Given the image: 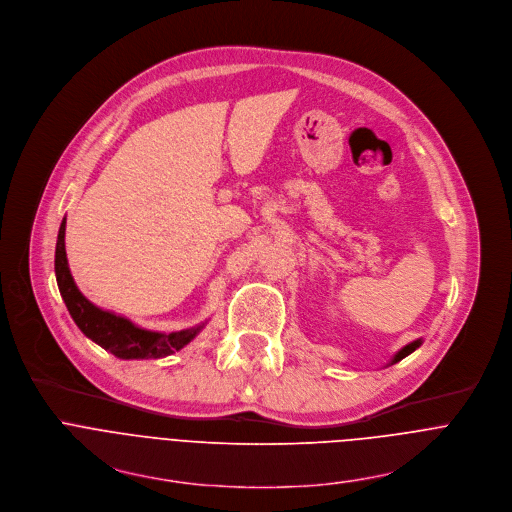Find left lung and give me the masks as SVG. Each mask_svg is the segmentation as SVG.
<instances>
[{
	"mask_svg": "<svg viewBox=\"0 0 512 512\" xmlns=\"http://www.w3.org/2000/svg\"><path fill=\"white\" fill-rule=\"evenodd\" d=\"M423 344V339H415V342H411V344H407L405 348H401L399 352H396L392 358H390V362H388V366H392V364H396V362H401L403 358H407L409 354H413L419 346Z\"/></svg>",
	"mask_w": 512,
	"mask_h": 512,
	"instance_id": "left-lung-1",
	"label": "left lung"
}]
</instances>
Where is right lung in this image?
Returning a JSON list of instances; mask_svg holds the SVG:
<instances>
[{"label": "right lung", "mask_w": 512, "mask_h": 512, "mask_svg": "<svg viewBox=\"0 0 512 512\" xmlns=\"http://www.w3.org/2000/svg\"><path fill=\"white\" fill-rule=\"evenodd\" d=\"M67 217L61 223L54 252V274L61 297L77 327L109 354L120 360H156L183 350L201 333L207 321L181 331H152L132 323L128 317L93 305L75 285L65 248Z\"/></svg>", "instance_id": "right-lung-1"}]
</instances>
